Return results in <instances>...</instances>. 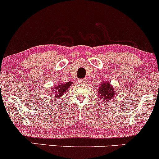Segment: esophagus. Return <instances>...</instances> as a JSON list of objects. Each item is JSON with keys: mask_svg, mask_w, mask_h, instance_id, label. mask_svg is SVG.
Instances as JSON below:
<instances>
[{"mask_svg": "<svg viewBox=\"0 0 159 159\" xmlns=\"http://www.w3.org/2000/svg\"><path fill=\"white\" fill-rule=\"evenodd\" d=\"M79 83H83V84H86V83H87V80L86 79L79 80Z\"/></svg>", "mask_w": 159, "mask_h": 159, "instance_id": "34e87169", "label": "esophagus"}]
</instances>
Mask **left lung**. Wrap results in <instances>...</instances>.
<instances>
[{"instance_id":"8db88e82","label":"left lung","mask_w":159,"mask_h":159,"mask_svg":"<svg viewBox=\"0 0 159 159\" xmlns=\"http://www.w3.org/2000/svg\"><path fill=\"white\" fill-rule=\"evenodd\" d=\"M98 94L100 95V98H102V101H109L115 95L114 89L110 85V83H103L98 89Z\"/></svg>"}]
</instances>
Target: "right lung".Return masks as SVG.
<instances>
[{
    "mask_svg": "<svg viewBox=\"0 0 159 159\" xmlns=\"http://www.w3.org/2000/svg\"><path fill=\"white\" fill-rule=\"evenodd\" d=\"M71 83H73L72 82H67L66 83H61L59 84L58 86H54V88L52 89V95H54V97H61V95H63L64 93H65L68 88H70Z\"/></svg>",
    "mask_w": 159,
    "mask_h": 159,
    "instance_id": "add662e5",
    "label": "right lung"
}]
</instances>
